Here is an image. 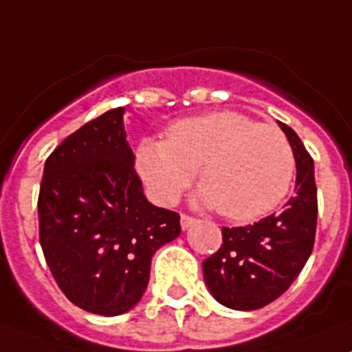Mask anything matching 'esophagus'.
I'll return each mask as SVG.
<instances>
[{
	"label": "esophagus",
	"mask_w": 352,
	"mask_h": 352,
	"mask_svg": "<svg viewBox=\"0 0 352 352\" xmlns=\"http://www.w3.org/2000/svg\"><path fill=\"white\" fill-rule=\"evenodd\" d=\"M179 222H182L183 230H188L192 224H196V219L192 217V215H187V213H182V219H179Z\"/></svg>",
	"instance_id": "34e87169"
}]
</instances>
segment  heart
Returning <instances> with one entry per match:
<instances>
[{"label": "heart", "mask_w": 352, "mask_h": 352, "mask_svg": "<svg viewBox=\"0 0 352 352\" xmlns=\"http://www.w3.org/2000/svg\"><path fill=\"white\" fill-rule=\"evenodd\" d=\"M199 167L196 201L231 221L263 217L283 201L294 176V155L276 126L239 112H213L176 121L165 140L137 147V170L158 203L170 205Z\"/></svg>", "instance_id": "heart-1"}]
</instances>
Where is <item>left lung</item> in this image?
I'll use <instances>...</instances> for the list:
<instances>
[{"label": "left lung", "mask_w": 352, "mask_h": 352, "mask_svg": "<svg viewBox=\"0 0 352 352\" xmlns=\"http://www.w3.org/2000/svg\"><path fill=\"white\" fill-rule=\"evenodd\" d=\"M296 156V194L279 213L239 228H222L217 253L203 262L212 296L233 310H258L278 299L311 254L317 230L314 158L296 131L279 122Z\"/></svg>", "instance_id": "obj_1"}]
</instances>
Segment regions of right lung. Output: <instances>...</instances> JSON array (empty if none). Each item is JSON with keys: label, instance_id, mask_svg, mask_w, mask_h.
Masks as SVG:
<instances>
[{"label": "right lung", "instance_id": "add662e5", "mask_svg": "<svg viewBox=\"0 0 352 352\" xmlns=\"http://www.w3.org/2000/svg\"><path fill=\"white\" fill-rule=\"evenodd\" d=\"M124 108L96 117L44 164L38 239L69 301L113 317L140 301L156 249L179 235V213L146 199L126 142Z\"/></svg>", "mask_w": 352, "mask_h": 352}]
</instances>
